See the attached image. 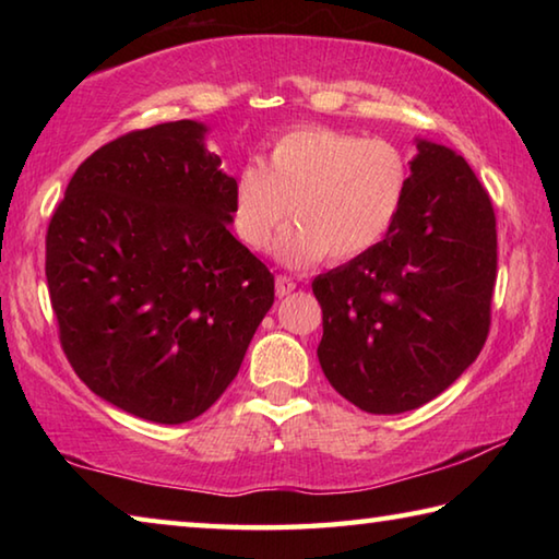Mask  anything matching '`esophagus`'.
Listing matches in <instances>:
<instances>
[{
    "label": "esophagus",
    "mask_w": 559,
    "mask_h": 559,
    "mask_svg": "<svg viewBox=\"0 0 559 559\" xmlns=\"http://www.w3.org/2000/svg\"><path fill=\"white\" fill-rule=\"evenodd\" d=\"M290 290H296V281H293L290 276H278L276 278V296L283 298V296H288Z\"/></svg>",
    "instance_id": "1"
}]
</instances>
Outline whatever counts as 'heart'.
<instances>
[{"instance_id":"obj_1","label":"heart","mask_w":559,"mask_h":559,"mask_svg":"<svg viewBox=\"0 0 559 559\" xmlns=\"http://www.w3.org/2000/svg\"><path fill=\"white\" fill-rule=\"evenodd\" d=\"M409 187L412 159L396 143L333 128H298L273 143L266 167L249 163L239 169L234 229L246 246L263 251L293 214L298 224L276 246L283 263L349 261L384 241Z\"/></svg>"}]
</instances>
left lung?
<instances>
[{
    "label": "left lung",
    "mask_w": 559,
    "mask_h": 559,
    "mask_svg": "<svg viewBox=\"0 0 559 559\" xmlns=\"http://www.w3.org/2000/svg\"><path fill=\"white\" fill-rule=\"evenodd\" d=\"M496 269L484 185L451 147L416 140L409 197L392 231L313 281L328 382L370 414L431 402L486 343Z\"/></svg>",
    "instance_id": "8db88e82"
}]
</instances>
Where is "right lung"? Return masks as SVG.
<instances>
[{
    "mask_svg": "<svg viewBox=\"0 0 559 559\" xmlns=\"http://www.w3.org/2000/svg\"><path fill=\"white\" fill-rule=\"evenodd\" d=\"M197 120L128 132L75 169L46 231L59 337L93 394L155 424L219 400L273 306L229 224L234 177Z\"/></svg>",
    "mask_w": 559,
    "mask_h": 559,
    "instance_id": "1",
    "label": "right lung"
}]
</instances>
